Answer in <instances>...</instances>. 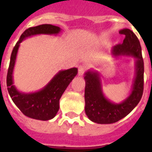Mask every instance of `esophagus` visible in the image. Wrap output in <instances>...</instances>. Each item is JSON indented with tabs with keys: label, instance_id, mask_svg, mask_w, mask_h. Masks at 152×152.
Returning a JSON list of instances; mask_svg holds the SVG:
<instances>
[{
	"label": "esophagus",
	"instance_id": "34e87169",
	"mask_svg": "<svg viewBox=\"0 0 152 152\" xmlns=\"http://www.w3.org/2000/svg\"><path fill=\"white\" fill-rule=\"evenodd\" d=\"M86 66H82V65H80V66H79V67H78V74H79V76H83L84 75V73L86 72Z\"/></svg>",
	"mask_w": 152,
	"mask_h": 152
}]
</instances>
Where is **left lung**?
<instances>
[{
  "mask_svg": "<svg viewBox=\"0 0 152 152\" xmlns=\"http://www.w3.org/2000/svg\"><path fill=\"white\" fill-rule=\"evenodd\" d=\"M120 34L124 35L125 37L123 43L112 48V53L115 57L128 55L136 58V75L132 92L121 103L110 102L102 94L99 73L93 71L86 72L85 111L89 120L98 124H112L126 116L137 105L143 93L144 63L140 42L136 35L128 28L121 30Z\"/></svg>",
  "mask_w": 152,
  "mask_h": 152,
  "instance_id": "obj_1",
  "label": "left lung"
}]
</instances>
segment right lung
Returning a JSON list of instances; mask_svg holds the SVG:
<instances>
[{"mask_svg": "<svg viewBox=\"0 0 152 152\" xmlns=\"http://www.w3.org/2000/svg\"><path fill=\"white\" fill-rule=\"evenodd\" d=\"M61 31V28L54 25L42 24L29 28L21 35L20 39L13 49L10 62L6 77L7 89L13 102L25 115L28 117L49 121L56 115L59 109V99L66 87L77 74V68L60 71L46 86L40 91L31 94L19 92L13 85V71L18 53V47L25 38L38 34L57 35Z\"/></svg>", "mask_w": 152, "mask_h": 152, "instance_id": "right-lung-1", "label": "right lung"}]
</instances>
